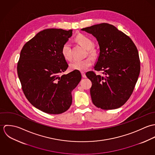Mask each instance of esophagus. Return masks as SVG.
<instances>
[{
  "instance_id": "1",
  "label": "esophagus",
  "mask_w": 155,
  "mask_h": 155,
  "mask_svg": "<svg viewBox=\"0 0 155 155\" xmlns=\"http://www.w3.org/2000/svg\"><path fill=\"white\" fill-rule=\"evenodd\" d=\"M81 74H82V77H83V78H87V76H86V74H85V72L82 71V72H81Z\"/></svg>"
}]
</instances>
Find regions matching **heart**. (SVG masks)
<instances>
[{"mask_svg":"<svg viewBox=\"0 0 155 155\" xmlns=\"http://www.w3.org/2000/svg\"><path fill=\"white\" fill-rule=\"evenodd\" d=\"M76 39L79 44L81 45L85 49H88V52L90 55L92 57L97 56V51L92 47L94 43L91 39L82 34L78 35L76 36ZM61 52L65 59L67 60H70L71 59L72 55L71 51V44L69 42H67L63 45L61 49ZM92 63V59L88 57L84 60H74L70 63L69 66L70 69L73 70L84 71L87 70L89 67L91 66Z\"/></svg>","mask_w":155,"mask_h":155,"instance_id":"heart-1","label":"heart"}]
</instances>
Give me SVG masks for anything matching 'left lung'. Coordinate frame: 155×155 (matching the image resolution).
<instances>
[{"mask_svg": "<svg viewBox=\"0 0 155 155\" xmlns=\"http://www.w3.org/2000/svg\"><path fill=\"white\" fill-rule=\"evenodd\" d=\"M98 41L100 54L95 70L86 74L92 82L90 94L93 104L103 110L123 106L133 93L137 82L140 62L138 52L131 38L116 27L101 23L81 29Z\"/></svg>", "mask_w": 155, "mask_h": 155, "instance_id": "8db88e82", "label": "left lung"}]
</instances>
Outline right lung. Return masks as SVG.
<instances>
[{
	"instance_id": "add662e5",
	"label": "right lung",
	"mask_w": 155,
	"mask_h": 155,
	"mask_svg": "<svg viewBox=\"0 0 155 155\" xmlns=\"http://www.w3.org/2000/svg\"><path fill=\"white\" fill-rule=\"evenodd\" d=\"M72 30L48 28L22 47L17 73L24 94L36 108L48 114H60L72 103L71 92L81 80L79 70L61 74L68 66L61 49Z\"/></svg>"
}]
</instances>
